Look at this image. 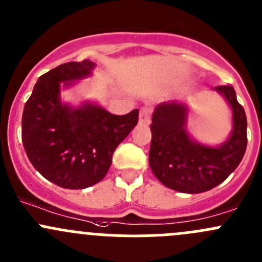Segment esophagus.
<instances>
[{
	"mask_svg": "<svg viewBox=\"0 0 262 262\" xmlns=\"http://www.w3.org/2000/svg\"><path fill=\"white\" fill-rule=\"evenodd\" d=\"M149 110L147 109V107H143V109L141 110V113H139V123L142 124H147L149 123Z\"/></svg>",
	"mask_w": 262,
	"mask_h": 262,
	"instance_id": "obj_1",
	"label": "esophagus"
}]
</instances>
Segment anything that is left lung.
Here are the masks:
<instances>
[{
    "mask_svg": "<svg viewBox=\"0 0 262 262\" xmlns=\"http://www.w3.org/2000/svg\"><path fill=\"white\" fill-rule=\"evenodd\" d=\"M233 110V132L221 147L195 143L186 132V107L178 102L158 105L152 115L149 166L165 186L187 194L213 189L233 172L247 147V119L232 86H216Z\"/></svg>",
    "mask_w": 262,
    "mask_h": 262,
    "instance_id": "8db88e82",
    "label": "left lung"
}]
</instances>
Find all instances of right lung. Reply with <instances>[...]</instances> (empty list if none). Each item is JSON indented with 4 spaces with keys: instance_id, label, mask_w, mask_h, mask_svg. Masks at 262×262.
<instances>
[{
    "instance_id": "1",
    "label": "right lung",
    "mask_w": 262,
    "mask_h": 262,
    "mask_svg": "<svg viewBox=\"0 0 262 262\" xmlns=\"http://www.w3.org/2000/svg\"><path fill=\"white\" fill-rule=\"evenodd\" d=\"M90 60L68 62L39 77L26 101L21 138L31 165L64 189H84L105 178L115 148L138 123V109L113 115L102 107L72 109L59 101L60 82L86 77Z\"/></svg>"
}]
</instances>
